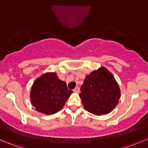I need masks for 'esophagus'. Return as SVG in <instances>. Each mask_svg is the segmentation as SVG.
Listing matches in <instances>:
<instances>
[{"instance_id":"esophagus-1","label":"esophagus","mask_w":148,"mask_h":148,"mask_svg":"<svg viewBox=\"0 0 148 148\" xmlns=\"http://www.w3.org/2000/svg\"><path fill=\"white\" fill-rule=\"evenodd\" d=\"M73 91H74V92L78 93L79 92V87H76L75 88H74V90H73Z\"/></svg>"}]
</instances>
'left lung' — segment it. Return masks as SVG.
Segmentation results:
<instances>
[{"instance_id": "8db88e82", "label": "left lung", "mask_w": 148, "mask_h": 148, "mask_svg": "<svg viewBox=\"0 0 148 148\" xmlns=\"http://www.w3.org/2000/svg\"><path fill=\"white\" fill-rule=\"evenodd\" d=\"M80 90L79 96L84 108L97 116L112 111L121 95L114 76L104 67L87 75Z\"/></svg>"}]
</instances>
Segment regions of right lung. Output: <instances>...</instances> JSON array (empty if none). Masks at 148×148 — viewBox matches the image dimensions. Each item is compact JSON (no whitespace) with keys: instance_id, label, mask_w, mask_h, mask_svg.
I'll return each mask as SVG.
<instances>
[{"instance_id":"1","label":"right lung","mask_w":148,"mask_h":148,"mask_svg":"<svg viewBox=\"0 0 148 148\" xmlns=\"http://www.w3.org/2000/svg\"><path fill=\"white\" fill-rule=\"evenodd\" d=\"M73 92L66 83L58 79L56 73H46L34 81L30 99L35 109L42 114L51 115L59 111Z\"/></svg>"}]
</instances>
